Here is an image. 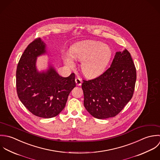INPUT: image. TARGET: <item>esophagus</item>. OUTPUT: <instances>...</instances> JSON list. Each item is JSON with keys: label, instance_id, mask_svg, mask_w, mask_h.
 <instances>
[{"label": "esophagus", "instance_id": "obj_1", "mask_svg": "<svg viewBox=\"0 0 160 160\" xmlns=\"http://www.w3.org/2000/svg\"><path fill=\"white\" fill-rule=\"evenodd\" d=\"M75 82H76V84L77 86H80L82 85V80L79 77H77L75 78Z\"/></svg>", "mask_w": 160, "mask_h": 160}]
</instances>
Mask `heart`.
Masks as SVG:
<instances>
[{
  "label": "heart",
  "instance_id": "b5f03b06",
  "mask_svg": "<svg viewBox=\"0 0 160 160\" xmlns=\"http://www.w3.org/2000/svg\"><path fill=\"white\" fill-rule=\"evenodd\" d=\"M70 54L73 59L82 61V70L85 75L94 77L106 67L111 57V50L107 45L90 40L75 45L71 49ZM72 57L68 54L64 56L65 64L70 67L75 65Z\"/></svg>",
  "mask_w": 160,
  "mask_h": 160
}]
</instances>
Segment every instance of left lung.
I'll list each match as a JSON object with an SVG mask.
<instances>
[{
  "mask_svg": "<svg viewBox=\"0 0 160 160\" xmlns=\"http://www.w3.org/2000/svg\"><path fill=\"white\" fill-rule=\"evenodd\" d=\"M137 78L136 68L127 49L117 52L111 65L94 79L83 80L84 106L97 119L118 115L132 98Z\"/></svg>",
  "mask_w": 160,
  "mask_h": 160,
  "instance_id": "left-lung-1",
  "label": "left lung"
}]
</instances>
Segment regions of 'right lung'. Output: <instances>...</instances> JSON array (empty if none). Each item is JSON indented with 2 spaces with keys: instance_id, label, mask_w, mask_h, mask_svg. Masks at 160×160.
Returning a JSON list of instances; mask_svg holds the SVG:
<instances>
[{
  "instance_id": "1",
  "label": "right lung",
  "mask_w": 160,
  "mask_h": 160,
  "mask_svg": "<svg viewBox=\"0 0 160 160\" xmlns=\"http://www.w3.org/2000/svg\"><path fill=\"white\" fill-rule=\"evenodd\" d=\"M46 52V44L39 38L28 46L17 65L16 87L20 100L30 112L38 117L51 118L64 109L68 95L76 86L75 75L72 73L62 77L52 66L39 72L37 57Z\"/></svg>"
}]
</instances>
